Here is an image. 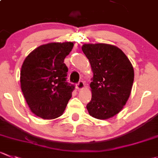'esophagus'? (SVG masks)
Here are the masks:
<instances>
[{
  "instance_id": "1",
  "label": "esophagus",
  "mask_w": 158,
  "mask_h": 158,
  "mask_svg": "<svg viewBox=\"0 0 158 158\" xmlns=\"http://www.w3.org/2000/svg\"><path fill=\"white\" fill-rule=\"evenodd\" d=\"M76 86H77V89L81 90V89H83L84 88H85V83H84L83 81H80L77 84Z\"/></svg>"
}]
</instances>
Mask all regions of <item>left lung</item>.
Returning <instances> with one entry per match:
<instances>
[{
    "mask_svg": "<svg viewBox=\"0 0 158 158\" xmlns=\"http://www.w3.org/2000/svg\"><path fill=\"white\" fill-rule=\"evenodd\" d=\"M82 50L93 70L90 115L106 119L118 114L130 97L134 79L133 66L125 53L112 45L85 44Z\"/></svg>",
    "mask_w": 158,
    "mask_h": 158,
    "instance_id": "1",
    "label": "left lung"
}]
</instances>
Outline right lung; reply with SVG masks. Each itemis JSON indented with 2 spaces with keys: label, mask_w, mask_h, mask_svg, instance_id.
I'll return each mask as SVG.
<instances>
[{
  "label": "right lung",
  "mask_w": 158,
  "mask_h": 158,
  "mask_svg": "<svg viewBox=\"0 0 158 158\" xmlns=\"http://www.w3.org/2000/svg\"><path fill=\"white\" fill-rule=\"evenodd\" d=\"M73 46L70 42L42 45L25 58L22 66L21 88L31 112L44 119L60 116L74 90L67 81L65 57Z\"/></svg>",
  "instance_id": "right-lung-1"
}]
</instances>
